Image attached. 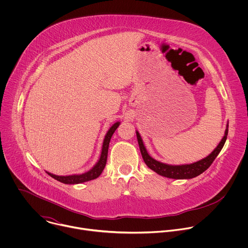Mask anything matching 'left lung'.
Returning a JSON list of instances; mask_svg holds the SVG:
<instances>
[{
	"instance_id": "left-lung-1",
	"label": "left lung",
	"mask_w": 248,
	"mask_h": 248,
	"mask_svg": "<svg viewBox=\"0 0 248 248\" xmlns=\"http://www.w3.org/2000/svg\"><path fill=\"white\" fill-rule=\"evenodd\" d=\"M228 127L225 131V135L223 137V139L221 140V142L219 143V145L217 146V148L212 152L209 156H207L205 159H202L196 163L193 164H189V165H182V166H170V165H167L161 162H158L156 160H154L152 157L149 156V154L147 153L142 139H141L138 131H136V136H137V140H138V144H139V148H140V152L141 155H142V158L145 162V164L154 171H156L157 173L166 176V178H170V179H176V180H184V179H192L195 178V176L199 175L200 173H202L203 171H205L211 165L212 163L214 162V160L216 159V157L219 155V153L221 152L226 140H227V136H228Z\"/></svg>"
}]
</instances>
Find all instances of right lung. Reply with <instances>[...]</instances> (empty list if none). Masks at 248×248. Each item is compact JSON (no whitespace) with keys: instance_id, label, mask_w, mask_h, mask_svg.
<instances>
[{"instance_id":"right-lung-1","label":"right lung","mask_w":248,"mask_h":248,"mask_svg":"<svg viewBox=\"0 0 248 248\" xmlns=\"http://www.w3.org/2000/svg\"><path fill=\"white\" fill-rule=\"evenodd\" d=\"M120 125V123H116L107 132L104 139L103 142V148H102V152H101V157L99 159V161L97 162V164L87 172H84L82 174H74V175H56L53 173H50L47 171V173L49 175H51L53 179L65 184V185H76V184H81V183H85L88 181H92L97 179L98 176L102 173L106 163H107V158H108V149H109V144H110V140L112 135L114 134L115 130L118 128V126Z\"/></svg>"}]
</instances>
